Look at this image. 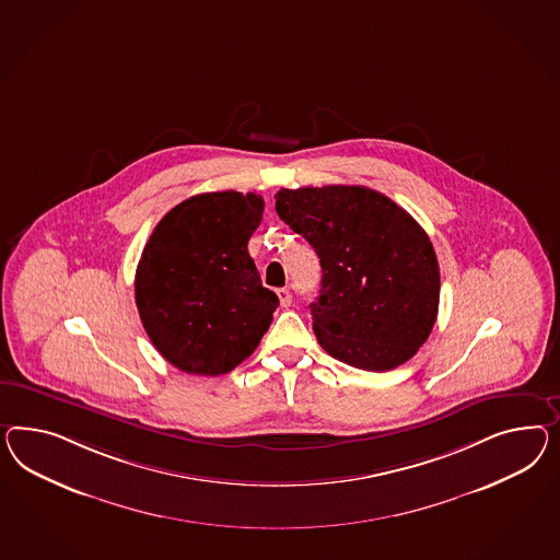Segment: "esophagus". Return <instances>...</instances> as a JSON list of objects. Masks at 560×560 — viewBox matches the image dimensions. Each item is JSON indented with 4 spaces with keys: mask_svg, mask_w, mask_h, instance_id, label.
<instances>
[{
    "mask_svg": "<svg viewBox=\"0 0 560 560\" xmlns=\"http://www.w3.org/2000/svg\"><path fill=\"white\" fill-rule=\"evenodd\" d=\"M277 295H279V302H281V305H283V307H289V305H291V302H293V298H291L289 289H279V291H277Z\"/></svg>",
    "mask_w": 560,
    "mask_h": 560,
    "instance_id": "obj_1",
    "label": "esophagus"
}]
</instances>
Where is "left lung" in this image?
<instances>
[{
    "label": "left lung",
    "mask_w": 560,
    "mask_h": 560,
    "mask_svg": "<svg viewBox=\"0 0 560 560\" xmlns=\"http://www.w3.org/2000/svg\"><path fill=\"white\" fill-rule=\"evenodd\" d=\"M275 210L322 265L310 305L319 347L363 371L409 361L439 316V258L423 228L363 185L281 189Z\"/></svg>",
    "instance_id": "8db88e82"
}]
</instances>
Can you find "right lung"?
I'll use <instances>...</instances> for the list:
<instances>
[{"instance_id":"1","label":"right lung","mask_w":560,"mask_h":560,"mask_svg":"<svg viewBox=\"0 0 560 560\" xmlns=\"http://www.w3.org/2000/svg\"><path fill=\"white\" fill-rule=\"evenodd\" d=\"M257 194L212 191L175 206L138 260L137 307L154 348L191 375H224L269 330L279 298L262 288L248 241Z\"/></svg>"}]
</instances>
